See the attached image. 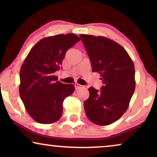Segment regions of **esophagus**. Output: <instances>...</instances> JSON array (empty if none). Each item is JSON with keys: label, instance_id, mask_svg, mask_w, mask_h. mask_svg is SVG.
I'll return each mask as SVG.
<instances>
[{"label": "esophagus", "instance_id": "1", "mask_svg": "<svg viewBox=\"0 0 157 157\" xmlns=\"http://www.w3.org/2000/svg\"><path fill=\"white\" fill-rule=\"evenodd\" d=\"M74 86H75V89H76V90H78L79 89H81V88H82V86L78 84V83H75Z\"/></svg>", "mask_w": 157, "mask_h": 157}]
</instances>
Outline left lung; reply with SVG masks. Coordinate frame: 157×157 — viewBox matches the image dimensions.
I'll use <instances>...</instances> for the list:
<instances>
[{
  "mask_svg": "<svg viewBox=\"0 0 157 157\" xmlns=\"http://www.w3.org/2000/svg\"><path fill=\"white\" fill-rule=\"evenodd\" d=\"M93 72L100 74L101 91L90 87L83 105L88 119L100 126L117 121L127 110L135 90L134 65L126 51L104 36L81 34Z\"/></svg>",
  "mask_w": 157,
  "mask_h": 157,
  "instance_id": "1",
  "label": "left lung"
}]
</instances>
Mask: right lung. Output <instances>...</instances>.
Segmentation results:
<instances>
[{
  "label": "right lung",
  "mask_w": 157,
  "mask_h": 157,
  "mask_svg": "<svg viewBox=\"0 0 157 157\" xmlns=\"http://www.w3.org/2000/svg\"><path fill=\"white\" fill-rule=\"evenodd\" d=\"M80 40L73 33L59 34L40 40L31 49L20 71L19 94L27 112L36 122L53 124L61 117L63 102L74 93L54 75L68 49Z\"/></svg>",
  "instance_id": "1"
}]
</instances>
